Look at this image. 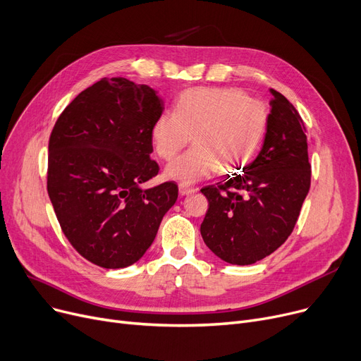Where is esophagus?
I'll return each instance as SVG.
<instances>
[{"label": "esophagus", "instance_id": "34e87169", "mask_svg": "<svg viewBox=\"0 0 361 361\" xmlns=\"http://www.w3.org/2000/svg\"><path fill=\"white\" fill-rule=\"evenodd\" d=\"M178 192H180L181 196H185V195L193 193L195 188H193V187H187V185H184V184H180V185H178Z\"/></svg>", "mask_w": 361, "mask_h": 361}]
</instances>
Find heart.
Returning a JSON list of instances; mask_svg holds the SVG:
<instances>
[{"instance_id": "b5f03b06", "label": "heart", "mask_w": 361, "mask_h": 361, "mask_svg": "<svg viewBox=\"0 0 361 361\" xmlns=\"http://www.w3.org/2000/svg\"><path fill=\"white\" fill-rule=\"evenodd\" d=\"M269 123L263 101L233 87H192L181 92L176 112L164 111L150 128L157 155L173 159L188 143L195 146L171 162L165 176L193 184L214 171L234 174L259 150Z\"/></svg>"}]
</instances>
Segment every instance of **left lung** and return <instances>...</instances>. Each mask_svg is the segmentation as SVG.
<instances>
[{
	"mask_svg": "<svg viewBox=\"0 0 361 361\" xmlns=\"http://www.w3.org/2000/svg\"><path fill=\"white\" fill-rule=\"evenodd\" d=\"M271 92L268 130L256 159L241 174L200 190L209 202L203 241L231 264H252L281 247L310 188L306 126L283 94Z\"/></svg>",
	"mask_w": 361,
	"mask_h": 361,
	"instance_id": "1",
	"label": "left lung"
}]
</instances>
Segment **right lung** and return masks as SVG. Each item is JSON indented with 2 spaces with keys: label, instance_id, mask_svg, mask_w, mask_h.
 Masks as SVG:
<instances>
[{
  "label": "right lung",
  "instance_id": "obj_1",
  "mask_svg": "<svg viewBox=\"0 0 361 361\" xmlns=\"http://www.w3.org/2000/svg\"><path fill=\"white\" fill-rule=\"evenodd\" d=\"M162 111L149 86L104 78L52 128L47 188L54 212L75 252L101 268L137 262L178 197L174 181L140 188L159 173L150 128Z\"/></svg>",
  "mask_w": 361,
  "mask_h": 361
}]
</instances>
